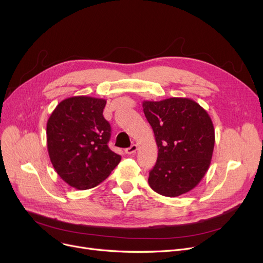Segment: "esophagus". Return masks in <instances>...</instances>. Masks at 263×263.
Returning <instances> with one entry per match:
<instances>
[{
    "instance_id": "34e87169",
    "label": "esophagus",
    "mask_w": 263,
    "mask_h": 263,
    "mask_svg": "<svg viewBox=\"0 0 263 263\" xmlns=\"http://www.w3.org/2000/svg\"><path fill=\"white\" fill-rule=\"evenodd\" d=\"M136 150H137V145H136V144H132L129 148L126 149V154H128V155H134V154L136 153Z\"/></svg>"
}]
</instances>
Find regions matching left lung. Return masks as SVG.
<instances>
[{
    "mask_svg": "<svg viewBox=\"0 0 263 263\" xmlns=\"http://www.w3.org/2000/svg\"><path fill=\"white\" fill-rule=\"evenodd\" d=\"M143 109L159 148L150 187L167 197L185 194L210 166L215 134L209 114L189 98L144 101Z\"/></svg>",
    "mask_w": 263,
    "mask_h": 263,
    "instance_id": "left-lung-1",
    "label": "left lung"
}]
</instances>
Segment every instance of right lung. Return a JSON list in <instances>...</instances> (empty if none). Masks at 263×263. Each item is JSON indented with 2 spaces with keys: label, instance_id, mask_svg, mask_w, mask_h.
Masks as SVG:
<instances>
[{
  "label": "right lung",
  "instance_id": "right-lung-1",
  "mask_svg": "<svg viewBox=\"0 0 263 263\" xmlns=\"http://www.w3.org/2000/svg\"><path fill=\"white\" fill-rule=\"evenodd\" d=\"M106 100L74 96L60 102L47 122V146L54 170L78 190L101 183L121 157L107 146L110 126L103 117Z\"/></svg>",
  "mask_w": 263,
  "mask_h": 263
}]
</instances>
